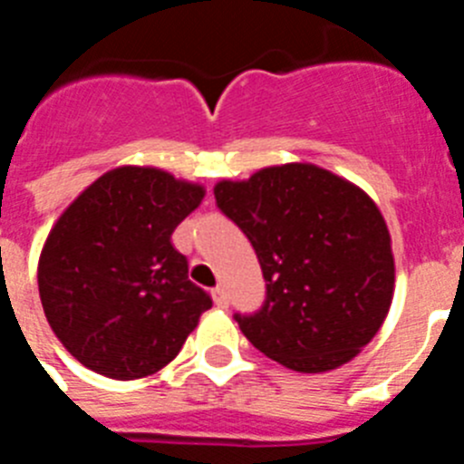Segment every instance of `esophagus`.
I'll use <instances>...</instances> for the list:
<instances>
[{
	"instance_id": "obj_1",
	"label": "esophagus",
	"mask_w": 464,
	"mask_h": 464,
	"mask_svg": "<svg viewBox=\"0 0 464 464\" xmlns=\"http://www.w3.org/2000/svg\"><path fill=\"white\" fill-rule=\"evenodd\" d=\"M211 295H213V302H216V304L218 306H227V293H225V288H213L211 290Z\"/></svg>"
}]
</instances>
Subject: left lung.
Instances as JSON below:
<instances>
[{"instance_id": "8db88e82", "label": "left lung", "mask_w": 464, "mask_h": 464, "mask_svg": "<svg viewBox=\"0 0 464 464\" xmlns=\"http://www.w3.org/2000/svg\"><path fill=\"white\" fill-rule=\"evenodd\" d=\"M213 195L253 244L267 283L260 311L235 314L246 339L304 374L355 358L395 290L391 235L370 195L306 162L220 181Z\"/></svg>"}]
</instances>
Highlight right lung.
<instances>
[{
  "instance_id": "right-lung-1",
  "label": "right lung",
  "mask_w": 464,
  "mask_h": 464,
  "mask_svg": "<svg viewBox=\"0 0 464 464\" xmlns=\"http://www.w3.org/2000/svg\"><path fill=\"white\" fill-rule=\"evenodd\" d=\"M204 188L155 167H118L57 218L39 257V295L55 337L88 370L132 381L179 355L211 297L171 244Z\"/></svg>"
}]
</instances>
